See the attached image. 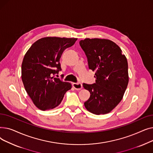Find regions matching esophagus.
I'll return each mask as SVG.
<instances>
[{
	"mask_svg": "<svg viewBox=\"0 0 153 153\" xmlns=\"http://www.w3.org/2000/svg\"><path fill=\"white\" fill-rule=\"evenodd\" d=\"M72 87H73L76 90H81L82 89V85L80 82L73 83L72 84Z\"/></svg>",
	"mask_w": 153,
	"mask_h": 153,
	"instance_id": "1",
	"label": "esophagus"
}]
</instances>
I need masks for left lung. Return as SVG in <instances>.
<instances>
[{"label":"left lung","mask_w":153,"mask_h":153,"mask_svg":"<svg viewBox=\"0 0 153 153\" xmlns=\"http://www.w3.org/2000/svg\"><path fill=\"white\" fill-rule=\"evenodd\" d=\"M84 51L89 68L95 71V83H84L90 92L84 102L86 109L95 115L106 114L122 100L128 84V62L122 50L106 39L85 38L79 42Z\"/></svg>","instance_id":"1"}]
</instances>
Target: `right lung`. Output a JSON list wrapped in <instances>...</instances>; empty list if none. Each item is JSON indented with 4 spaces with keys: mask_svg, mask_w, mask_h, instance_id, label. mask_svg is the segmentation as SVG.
<instances>
[{
    "mask_svg": "<svg viewBox=\"0 0 153 153\" xmlns=\"http://www.w3.org/2000/svg\"><path fill=\"white\" fill-rule=\"evenodd\" d=\"M77 38L45 37L29 48L22 64V79L25 91L39 109H53L61 103L71 84L54 77L61 71L59 60Z\"/></svg>",
    "mask_w": 153,
    "mask_h": 153,
    "instance_id": "1",
    "label": "right lung"
}]
</instances>
